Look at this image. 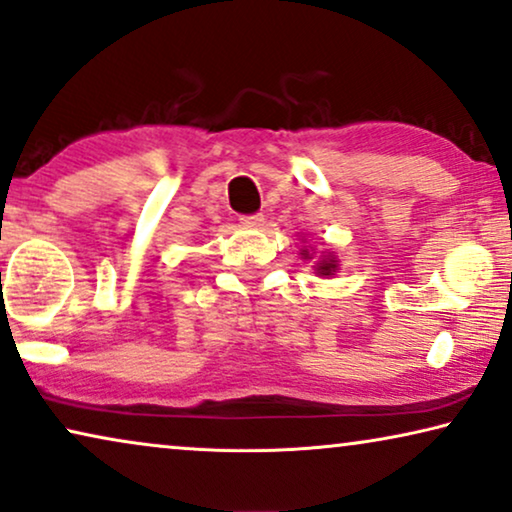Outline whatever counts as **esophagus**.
Instances as JSON below:
<instances>
[{
    "mask_svg": "<svg viewBox=\"0 0 512 512\" xmlns=\"http://www.w3.org/2000/svg\"><path fill=\"white\" fill-rule=\"evenodd\" d=\"M243 220V225L246 227H253V229H259V227H264V213H253V215H246V218H241Z\"/></svg>",
    "mask_w": 512,
    "mask_h": 512,
    "instance_id": "34e87169",
    "label": "esophagus"
}]
</instances>
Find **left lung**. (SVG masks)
I'll use <instances>...</instances> for the list:
<instances>
[{"mask_svg":"<svg viewBox=\"0 0 512 512\" xmlns=\"http://www.w3.org/2000/svg\"><path fill=\"white\" fill-rule=\"evenodd\" d=\"M301 257H304V259H313V255L308 253L306 248L301 250ZM336 269H338V259H336L334 255H331V253H327V255H320L318 262H315V273H318V276H325V278H329V276H334Z\"/></svg>","mask_w":512,"mask_h":512,"instance_id":"8db88e82","label":"left lung"}]
</instances>
